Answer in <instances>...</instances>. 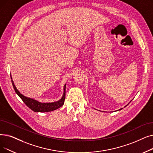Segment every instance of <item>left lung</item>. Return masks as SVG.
<instances>
[{
  "instance_id": "obj_1",
  "label": "left lung",
  "mask_w": 153,
  "mask_h": 153,
  "mask_svg": "<svg viewBox=\"0 0 153 153\" xmlns=\"http://www.w3.org/2000/svg\"><path fill=\"white\" fill-rule=\"evenodd\" d=\"M121 109H119V110H121Z\"/></svg>"
}]
</instances>
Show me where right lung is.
<instances>
[{
	"instance_id": "obj_1",
	"label": "right lung",
	"mask_w": 153,
	"mask_h": 153,
	"mask_svg": "<svg viewBox=\"0 0 153 153\" xmlns=\"http://www.w3.org/2000/svg\"><path fill=\"white\" fill-rule=\"evenodd\" d=\"M10 78L12 79V77L10 76ZM12 84L13 85V88H14L15 92H16V94L20 97L22 101L25 104V105L29 107L31 110L34 112H50L54 110H56L64 104V101H65V85L66 84L64 85V94L62 97V98L60 99V100L54 102H48V103H42V102H40L36 100H34V99L29 98L24 96L22 95L21 92H20L16 88V87L14 85V81H12V79L11 80Z\"/></svg>"
}]
</instances>
